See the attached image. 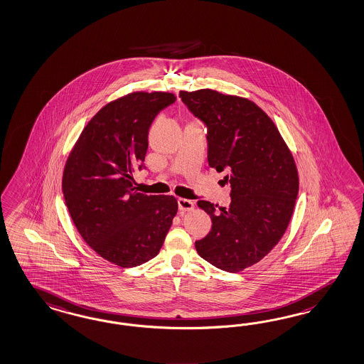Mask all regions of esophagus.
<instances>
[{"label": "esophagus", "mask_w": 364, "mask_h": 364, "mask_svg": "<svg viewBox=\"0 0 364 364\" xmlns=\"http://www.w3.org/2000/svg\"><path fill=\"white\" fill-rule=\"evenodd\" d=\"M178 206L181 211H191L194 208V202L190 199H185V198H179L178 199Z\"/></svg>", "instance_id": "1"}]
</instances>
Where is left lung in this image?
I'll return each mask as SVG.
<instances>
[{
  "label": "left lung",
  "instance_id": "8db88e82",
  "mask_svg": "<svg viewBox=\"0 0 364 364\" xmlns=\"http://www.w3.org/2000/svg\"><path fill=\"white\" fill-rule=\"evenodd\" d=\"M179 97L208 126V165L226 170L231 185L229 208L198 200L213 226L196 249L220 270L239 272L264 258L290 223L299 190L294 156L270 117L247 98L213 89Z\"/></svg>",
  "mask_w": 364,
  "mask_h": 364
}]
</instances>
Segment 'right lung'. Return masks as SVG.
Here are the masks:
<instances>
[{
	"label": "right lung",
	"instance_id": "obj_1",
	"mask_svg": "<svg viewBox=\"0 0 364 364\" xmlns=\"http://www.w3.org/2000/svg\"><path fill=\"white\" fill-rule=\"evenodd\" d=\"M176 100L166 92H134L105 105L65 164L63 198L75 228L100 257L119 267L156 257L177 215L176 197L146 196L133 186L149 129Z\"/></svg>",
	"mask_w": 364,
	"mask_h": 364
}]
</instances>
